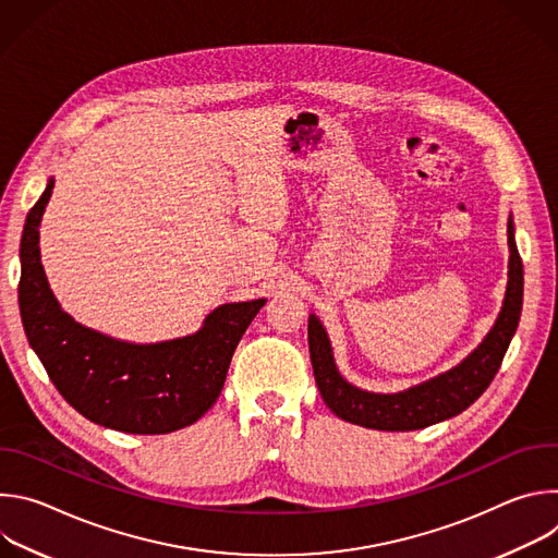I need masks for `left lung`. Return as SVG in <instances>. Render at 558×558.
Wrapping results in <instances>:
<instances>
[{
    "label": "left lung",
    "instance_id": "left-lung-1",
    "mask_svg": "<svg viewBox=\"0 0 558 558\" xmlns=\"http://www.w3.org/2000/svg\"><path fill=\"white\" fill-rule=\"evenodd\" d=\"M508 284L504 306L484 342L446 373L400 392H371L347 381L333 360L331 340L320 317L308 315V353L325 404L340 420L375 430H420L463 413L495 379L517 333L523 306V265L508 220Z\"/></svg>",
    "mask_w": 558,
    "mask_h": 558
}]
</instances>
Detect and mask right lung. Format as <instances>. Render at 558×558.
I'll list each match as a JSON object with an SVG mask.
<instances>
[{
  "label": "right lung",
  "instance_id": "right-lung-1",
  "mask_svg": "<svg viewBox=\"0 0 558 558\" xmlns=\"http://www.w3.org/2000/svg\"><path fill=\"white\" fill-rule=\"evenodd\" d=\"M54 187L26 216L20 311L26 338L63 400L86 420L132 435H166L201 420L218 400L231 355L265 298L216 306L185 338L134 344L74 323L57 302L39 252V225Z\"/></svg>",
  "mask_w": 558,
  "mask_h": 558
}]
</instances>
